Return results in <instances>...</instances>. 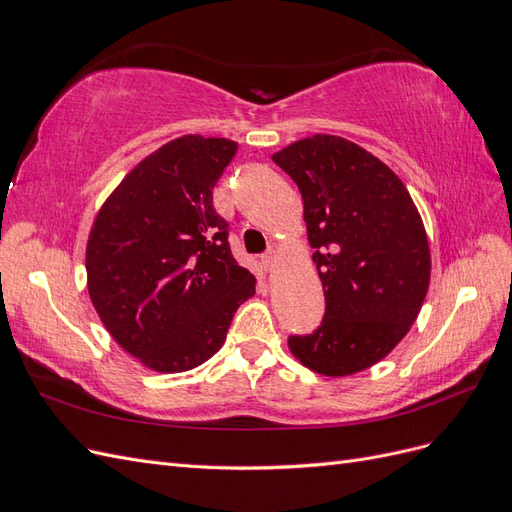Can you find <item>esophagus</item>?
Wrapping results in <instances>:
<instances>
[{
  "mask_svg": "<svg viewBox=\"0 0 512 512\" xmlns=\"http://www.w3.org/2000/svg\"><path fill=\"white\" fill-rule=\"evenodd\" d=\"M260 262H262V267H265L267 271H273L275 265H277V254L271 250V252H267L265 256L260 258Z\"/></svg>",
  "mask_w": 512,
  "mask_h": 512,
  "instance_id": "esophagus-1",
  "label": "esophagus"
}]
</instances>
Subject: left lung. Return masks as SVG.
<instances>
[{
	"label": "left lung",
	"instance_id": "8db88e82",
	"mask_svg": "<svg viewBox=\"0 0 512 512\" xmlns=\"http://www.w3.org/2000/svg\"><path fill=\"white\" fill-rule=\"evenodd\" d=\"M303 196L324 288V318L288 348L316 374L342 378L382 361L414 324L431 277L429 241L406 185L363 147L314 134L273 153Z\"/></svg>",
	"mask_w": 512,
	"mask_h": 512
}]
</instances>
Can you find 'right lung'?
<instances>
[{"mask_svg":"<svg viewBox=\"0 0 512 512\" xmlns=\"http://www.w3.org/2000/svg\"><path fill=\"white\" fill-rule=\"evenodd\" d=\"M235 153L228 138H175L123 177L91 226V303L115 342L160 374L211 359L256 292L213 209V188Z\"/></svg>","mask_w":512,"mask_h":512,"instance_id":"1","label":"right lung"}]
</instances>
